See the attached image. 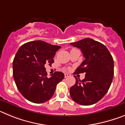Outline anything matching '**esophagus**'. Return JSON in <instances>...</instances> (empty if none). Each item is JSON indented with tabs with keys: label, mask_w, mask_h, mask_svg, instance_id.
I'll use <instances>...</instances> for the list:
<instances>
[{
	"label": "esophagus",
	"mask_w": 125,
	"mask_h": 125,
	"mask_svg": "<svg viewBox=\"0 0 125 125\" xmlns=\"http://www.w3.org/2000/svg\"><path fill=\"white\" fill-rule=\"evenodd\" d=\"M69 76H71V74H64V77L65 78H68V77H69Z\"/></svg>",
	"instance_id": "esophagus-1"
}]
</instances>
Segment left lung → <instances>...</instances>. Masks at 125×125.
<instances>
[{"instance_id":"obj_1","label":"left lung","mask_w":125,"mask_h":125,"mask_svg":"<svg viewBox=\"0 0 125 125\" xmlns=\"http://www.w3.org/2000/svg\"><path fill=\"white\" fill-rule=\"evenodd\" d=\"M70 44L80 49L85 58L74 74L86 73L82 81L74 76L76 83L70 88L71 97L79 104L91 105L100 101L111 86L114 75L113 59L104 45L92 39Z\"/></svg>"}]
</instances>
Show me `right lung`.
I'll return each mask as SVG.
<instances>
[{"instance_id":"obj_1","label":"right lung","mask_w":125,"mask_h":125,"mask_svg":"<svg viewBox=\"0 0 125 125\" xmlns=\"http://www.w3.org/2000/svg\"><path fill=\"white\" fill-rule=\"evenodd\" d=\"M61 46L42 41H34L22 45L13 61V76L15 84L23 96L31 102L42 103L52 98L56 85L64 78L56 71L47 77L45 64L54 62L56 52Z\"/></svg>"}]
</instances>
